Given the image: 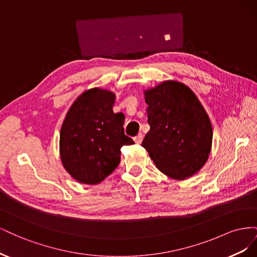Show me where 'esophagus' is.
<instances>
[{"instance_id": "1", "label": "esophagus", "mask_w": 257, "mask_h": 257, "mask_svg": "<svg viewBox=\"0 0 257 257\" xmlns=\"http://www.w3.org/2000/svg\"><path fill=\"white\" fill-rule=\"evenodd\" d=\"M134 142H135L137 145L142 144V142H143V134L141 133V134H138L136 137H134Z\"/></svg>"}]
</instances>
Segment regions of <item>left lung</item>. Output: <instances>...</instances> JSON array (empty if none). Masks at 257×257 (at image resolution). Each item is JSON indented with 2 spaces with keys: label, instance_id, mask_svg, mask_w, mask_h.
Wrapping results in <instances>:
<instances>
[{
  "label": "left lung",
  "instance_id": "obj_1",
  "mask_svg": "<svg viewBox=\"0 0 257 257\" xmlns=\"http://www.w3.org/2000/svg\"><path fill=\"white\" fill-rule=\"evenodd\" d=\"M150 131L143 147L163 174L177 180L203 167L211 151L212 126L193 91L168 80L145 91Z\"/></svg>",
  "mask_w": 257,
  "mask_h": 257
}]
</instances>
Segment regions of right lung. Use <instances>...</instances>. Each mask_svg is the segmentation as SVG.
<instances>
[{"instance_id": "add662e5", "label": "right lung", "mask_w": 257, "mask_h": 257, "mask_svg": "<svg viewBox=\"0 0 257 257\" xmlns=\"http://www.w3.org/2000/svg\"><path fill=\"white\" fill-rule=\"evenodd\" d=\"M114 93L103 89L83 92L69 108L60 132L62 164L75 180L97 184L120 163V149L133 145L124 134V114L114 113Z\"/></svg>"}]
</instances>
